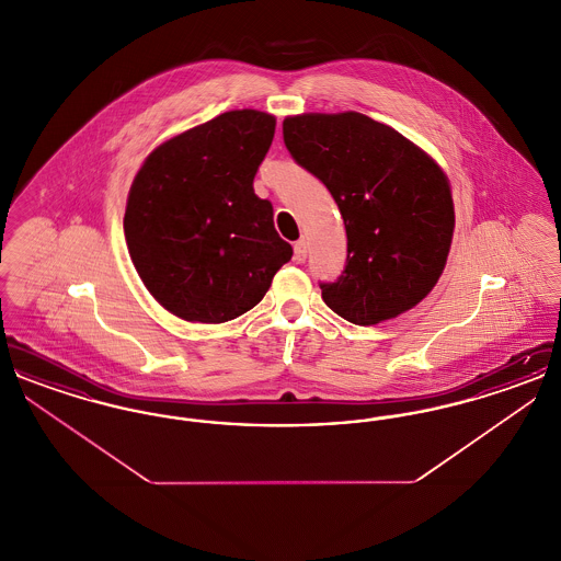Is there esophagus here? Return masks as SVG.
<instances>
[{"mask_svg": "<svg viewBox=\"0 0 561 561\" xmlns=\"http://www.w3.org/2000/svg\"><path fill=\"white\" fill-rule=\"evenodd\" d=\"M305 259H307V241L298 240L294 243V261L305 263Z\"/></svg>", "mask_w": 561, "mask_h": 561, "instance_id": "1", "label": "esophagus"}]
</instances>
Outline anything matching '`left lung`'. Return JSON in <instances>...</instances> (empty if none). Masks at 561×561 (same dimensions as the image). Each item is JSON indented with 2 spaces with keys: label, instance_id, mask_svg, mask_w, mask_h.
Listing matches in <instances>:
<instances>
[{
  "label": "left lung",
  "instance_id": "1",
  "mask_svg": "<svg viewBox=\"0 0 561 561\" xmlns=\"http://www.w3.org/2000/svg\"><path fill=\"white\" fill-rule=\"evenodd\" d=\"M284 142L332 193L347 229V265L336 282L320 284L323 302L357 325L416 307L453 243L444 170L398 130L355 111L286 117Z\"/></svg>",
  "mask_w": 561,
  "mask_h": 561
}]
</instances>
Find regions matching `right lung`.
<instances>
[{
	"instance_id": "obj_1",
	"label": "right lung",
	"mask_w": 561,
	"mask_h": 561,
	"mask_svg": "<svg viewBox=\"0 0 561 561\" xmlns=\"http://www.w3.org/2000/svg\"><path fill=\"white\" fill-rule=\"evenodd\" d=\"M273 134V115L227 111L161 142L134 176L128 252L147 290L176 318H240L293 259L271 202L252 187Z\"/></svg>"
}]
</instances>
